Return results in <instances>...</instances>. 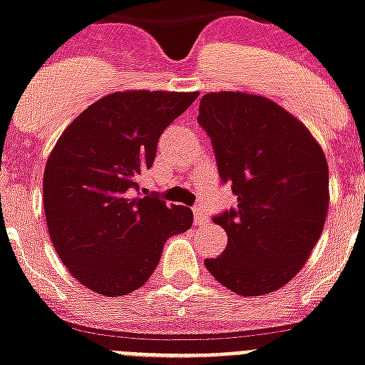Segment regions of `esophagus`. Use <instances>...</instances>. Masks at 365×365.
Instances as JSON below:
<instances>
[{
	"instance_id": "esophagus-1",
	"label": "esophagus",
	"mask_w": 365,
	"mask_h": 365,
	"mask_svg": "<svg viewBox=\"0 0 365 365\" xmlns=\"http://www.w3.org/2000/svg\"><path fill=\"white\" fill-rule=\"evenodd\" d=\"M192 213H195V225H202L208 221V215H206V210H204L202 204H195Z\"/></svg>"
}]
</instances>
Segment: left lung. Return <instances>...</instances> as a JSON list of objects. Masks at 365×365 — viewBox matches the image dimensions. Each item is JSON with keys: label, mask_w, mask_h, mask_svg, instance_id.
Returning a JSON list of instances; mask_svg holds the SVG:
<instances>
[{"label": "left lung", "mask_w": 365, "mask_h": 365, "mask_svg": "<svg viewBox=\"0 0 365 365\" xmlns=\"http://www.w3.org/2000/svg\"><path fill=\"white\" fill-rule=\"evenodd\" d=\"M198 125L212 140L219 178L238 206L213 215L229 236L204 264L242 296L274 292L294 277L321 238L328 210V165L294 115L250 93H208Z\"/></svg>", "instance_id": "8db88e82"}]
</instances>
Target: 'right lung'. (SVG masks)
I'll return each instance as SVG.
<instances>
[{
  "mask_svg": "<svg viewBox=\"0 0 365 365\" xmlns=\"http://www.w3.org/2000/svg\"><path fill=\"white\" fill-rule=\"evenodd\" d=\"M197 97L110 93L88 106L50 153L43 178L50 238L65 268L97 294L123 296L144 285L168 236L192 225L185 206L135 191L152 168L159 136Z\"/></svg>",
  "mask_w": 365,
  "mask_h": 365,
  "instance_id": "add662e5",
  "label": "right lung"
}]
</instances>
